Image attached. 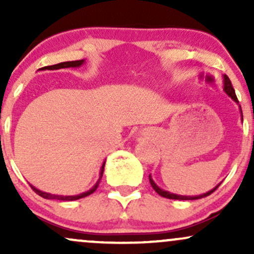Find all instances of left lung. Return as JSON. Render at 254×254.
<instances>
[{
	"label": "left lung",
	"instance_id": "left-lung-1",
	"mask_svg": "<svg viewBox=\"0 0 254 254\" xmlns=\"http://www.w3.org/2000/svg\"><path fill=\"white\" fill-rule=\"evenodd\" d=\"M223 80H224V88H223V89H224V92H226L227 94H228L229 97L232 98L233 100L235 101V103H238V104H239L237 95H235V90H234V88H233L232 82H230L229 77L227 76V75H224V76H223ZM240 110H241V107H240ZM241 116H243V112H241ZM149 182H150V185L153 186L154 190H155V191L157 192V193L160 194V196H162V197H165V198H168V199H179V200H192V199H199V198L206 197V196H209V194H211L212 192H214V191L216 190V189L218 188V186H220V184H218V185L216 186V188H214V189H212V190H210V191L205 192V193L199 194V196H180V194H174V193H171V192L165 191V190H162V189H160L159 186H157L156 184L154 183V180L151 179V177H150V176H149Z\"/></svg>",
	"mask_w": 254,
	"mask_h": 254
}]
</instances>
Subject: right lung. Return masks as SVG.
<instances>
[{
  "label": "right lung",
  "instance_id": "add662e5",
  "mask_svg": "<svg viewBox=\"0 0 254 254\" xmlns=\"http://www.w3.org/2000/svg\"><path fill=\"white\" fill-rule=\"evenodd\" d=\"M84 63V60H80V61H71V62H62V63H58V64H55V65H50V66H45V68L43 69H48V70H56V69H63V68H77V66H81L82 64ZM104 167H105V162L101 166V170H100V177H99L97 184H95L94 186H93L92 189H90L89 191H86V192H82V193L80 194H76V196H61V194H51V193H48V192H43L40 190H38V189L34 188V186L31 185L32 190L36 192L37 194H39L40 197L45 198V199H60V200H76V199H80V198H83V197H87L89 196V194H92L93 192L98 189L99 186V183H100L101 178H103V173H104Z\"/></svg>",
  "mask_w": 254,
  "mask_h": 254
}]
</instances>
